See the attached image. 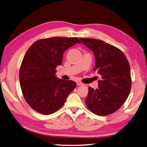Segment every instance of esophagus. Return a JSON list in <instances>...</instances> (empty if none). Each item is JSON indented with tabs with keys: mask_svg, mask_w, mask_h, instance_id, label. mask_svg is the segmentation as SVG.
<instances>
[{
	"mask_svg": "<svg viewBox=\"0 0 147 147\" xmlns=\"http://www.w3.org/2000/svg\"><path fill=\"white\" fill-rule=\"evenodd\" d=\"M76 85L77 86H82V85H83V84L82 83L78 82H76Z\"/></svg>",
	"mask_w": 147,
	"mask_h": 147,
	"instance_id": "34e87169",
	"label": "esophagus"
}]
</instances>
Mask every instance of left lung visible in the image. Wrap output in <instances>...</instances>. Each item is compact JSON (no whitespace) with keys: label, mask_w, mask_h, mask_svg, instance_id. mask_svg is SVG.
Instances as JSON below:
<instances>
[{"label":"left lung","mask_w":147,"mask_h":147,"mask_svg":"<svg viewBox=\"0 0 147 147\" xmlns=\"http://www.w3.org/2000/svg\"><path fill=\"white\" fill-rule=\"evenodd\" d=\"M94 53L95 67L102 79L98 87H88L85 103L93 114L100 116L114 113L124 104L131 88L129 62L119 49L100 40L80 38Z\"/></svg>","instance_id":"8db88e82"}]
</instances>
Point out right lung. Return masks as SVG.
Wrapping results in <instances>:
<instances>
[{
    "instance_id": "add662e5",
    "label": "right lung",
    "mask_w": 147,
    "mask_h": 147,
    "mask_svg": "<svg viewBox=\"0 0 147 147\" xmlns=\"http://www.w3.org/2000/svg\"><path fill=\"white\" fill-rule=\"evenodd\" d=\"M81 43L73 37L40 39L30 47L20 69V83L27 104L40 114L49 115L61 109L76 82L59 79L56 67L62 62L64 52Z\"/></svg>"
}]
</instances>
